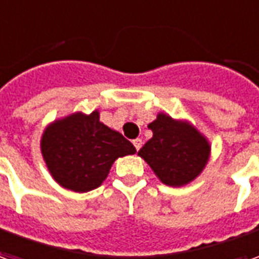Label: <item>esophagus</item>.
I'll return each mask as SVG.
<instances>
[{"label":"esophagus","instance_id":"obj_1","mask_svg":"<svg viewBox=\"0 0 259 259\" xmlns=\"http://www.w3.org/2000/svg\"><path fill=\"white\" fill-rule=\"evenodd\" d=\"M133 144H135L136 150L139 151V150H140V148H142V146H143V140H142V139H136V140H133Z\"/></svg>","mask_w":259,"mask_h":259}]
</instances>
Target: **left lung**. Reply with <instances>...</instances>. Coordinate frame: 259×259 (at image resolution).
<instances>
[{
  "label": "left lung",
  "instance_id": "obj_1",
  "mask_svg": "<svg viewBox=\"0 0 259 259\" xmlns=\"http://www.w3.org/2000/svg\"><path fill=\"white\" fill-rule=\"evenodd\" d=\"M153 137L137 154L168 186H184L198 178L210 157V143L193 124L160 112L148 124Z\"/></svg>",
  "mask_w": 259,
  "mask_h": 259
}]
</instances>
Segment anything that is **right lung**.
<instances>
[{"instance_id":"add662e5","label":"right lung","mask_w":259,"mask_h":259,"mask_svg":"<svg viewBox=\"0 0 259 259\" xmlns=\"http://www.w3.org/2000/svg\"><path fill=\"white\" fill-rule=\"evenodd\" d=\"M40 150L53 180L63 188L84 193L102 185L112 164L135 154V146L99 120V112H75L49 124Z\"/></svg>"}]
</instances>
